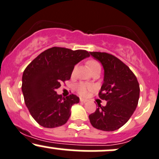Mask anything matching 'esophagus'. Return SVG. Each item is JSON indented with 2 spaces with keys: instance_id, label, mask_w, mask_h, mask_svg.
I'll return each instance as SVG.
<instances>
[{
  "instance_id": "obj_1",
  "label": "esophagus",
  "mask_w": 159,
  "mask_h": 159,
  "mask_svg": "<svg viewBox=\"0 0 159 159\" xmlns=\"http://www.w3.org/2000/svg\"><path fill=\"white\" fill-rule=\"evenodd\" d=\"M80 102H83V103H85V102H87V100H85V99H84V98H80Z\"/></svg>"
}]
</instances>
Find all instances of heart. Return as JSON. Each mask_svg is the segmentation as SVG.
Masks as SVG:
<instances>
[{
    "label": "heart",
    "mask_w": 159,
    "mask_h": 159,
    "mask_svg": "<svg viewBox=\"0 0 159 159\" xmlns=\"http://www.w3.org/2000/svg\"><path fill=\"white\" fill-rule=\"evenodd\" d=\"M87 65L89 66L90 70L92 71L93 70L95 69L96 68H98V67H101L100 64H99L98 61L95 60H90L87 62ZM75 70H76V68H74L73 70H72V75H74L75 74ZM93 89V87L91 85V84H88V83L85 82H81L76 86V91L81 96H86L90 91Z\"/></svg>",
    "instance_id": "obj_1"
}]
</instances>
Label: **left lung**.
Segmentation results:
<instances>
[{"label": "left lung", "instance_id": "left-lung-1", "mask_svg": "<svg viewBox=\"0 0 159 159\" xmlns=\"http://www.w3.org/2000/svg\"><path fill=\"white\" fill-rule=\"evenodd\" d=\"M105 70L104 83L98 96L107 101L89 115L91 125L102 131H112L124 125L137 108L139 81L134 74L120 59L106 52H90Z\"/></svg>", "mask_w": 159, "mask_h": 159}]
</instances>
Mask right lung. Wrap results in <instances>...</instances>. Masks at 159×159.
Here are the masks:
<instances>
[{
    "instance_id": "1",
    "label": "right lung",
    "mask_w": 159,
    "mask_h": 159,
    "mask_svg": "<svg viewBox=\"0 0 159 159\" xmlns=\"http://www.w3.org/2000/svg\"><path fill=\"white\" fill-rule=\"evenodd\" d=\"M89 56L85 50L53 47L41 53L24 70L21 89L25 105L40 125L59 127L69 119L70 107L79 102V98L73 94L64 98L56 90L70 80L75 65Z\"/></svg>"
}]
</instances>
